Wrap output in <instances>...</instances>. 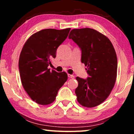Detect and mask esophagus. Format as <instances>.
I'll return each mask as SVG.
<instances>
[{"label": "esophagus", "mask_w": 134, "mask_h": 134, "mask_svg": "<svg viewBox=\"0 0 134 134\" xmlns=\"http://www.w3.org/2000/svg\"><path fill=\"white\" fill-rule=\"evenodd\" d=\"M68 77H69V78L72 79H73L74 78V76L73 75H71V74H68Z\"/></svg>", "instance_id": "obj_1"}]
</instances>
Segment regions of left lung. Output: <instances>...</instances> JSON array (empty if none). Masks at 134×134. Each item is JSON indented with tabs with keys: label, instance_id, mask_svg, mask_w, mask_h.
<instances>
[{
	"label": "left lung",
	"instance_id": "8db88e82",
	"mask_svg": "<svg viewBox=\"0 0 134 134\" xmlns=\"http://www.w3.org/2000/svg\"><path fill=\"white\" fill-rule=\"evenodd\" d=\"M69 39L81 50V62L87 67V79L77 77V100L81 106L93 108L108 98L116 81L118 61L116 52L109 38L91 28L73 29Z\"/></svg>",
	"mask_w": 134,
	"mask_h": 134
}]
</instances>
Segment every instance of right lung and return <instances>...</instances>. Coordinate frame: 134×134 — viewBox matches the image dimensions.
<instances>
[{"instance_id": "1", "label": "right lung", "mask_w": 134, "mask_h": 134, "mask_svg": "<svg viewBox=\"0 0 134 134\" xmlns=\"http://www.w3.org/2000/svg\"><path fill=\"white\" fill-rule=\"evenodd\" d=\"M70 29H42L32 35L22 48L19 60L22 85L31 99L40 105L53 103L67 80L66 72L50 70L48 67Z\"/></svg>"}]
</instances>
